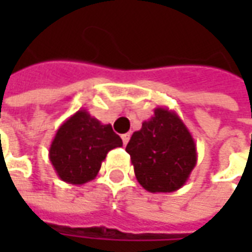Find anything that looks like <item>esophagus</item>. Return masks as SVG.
<instances>
[{"label": "esophagus", "instance_id": "1", "mask_svg": "<svg viewBox=\"0 0 252 252\" xmlns=\"http://www.w3.org/2000/svg\"><path fill=\"white\" fill-rule=\"evenodd\" d=\"M129 139H130V134H129V133H126V134H122V140H123V144H125V146L127 144Z\"/></svg>", "mask_w": 252, "mask_h": 252}]
</instances>
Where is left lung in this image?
I'll return each mask as SVG.
<instances>
[{
	"mask_svg": "<svg viewBox=\"0 0 252 252\" xmlns=\"http://www.w3.org/2000/svg\"><path fill=\"white\" fill-rule=\"evenodd\" d=\"M134 175L149 192H174L185 185L198 161L196 144L185 123L168 108H156L126 146Z\"/></svg>",
	"mask_w": 252,
	"mask_h": 252,
	"instance_id": "left-lung-1",
	"label": "left lung"
}]
</instances>
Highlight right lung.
<instances>
[{
    "label": "right lung",
    "mask_w": 252,
    "mask_h": 252,
    "mask_svg": "<svg viewBox=\"0 0 252 252\" xmlns=\"http://www.w3.org/2000/svg\"><path fill=\"white\" fill-rule=\"evenodd\" d=\"M122 146L111 125H102L87 109H80L57 129L49 158L62 181L84 185L98 175L106 154Z\"/></svg>",
    "instance_id": "obj_1"
}]
</instances>
